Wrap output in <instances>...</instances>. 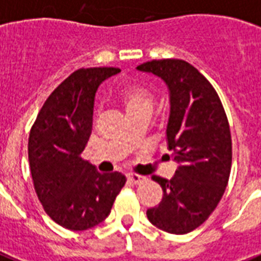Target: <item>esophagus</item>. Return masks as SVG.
<instances>
[{"label": "esophagus", "instance_id": "34e87169", "mask_svg": "<svg viewBox=\"0 0 261 261\" xmlns=\"http://www.w3.org/2000/svg\"><path fill=\"white\" fill-rule=\"evenodd\" d=\"M145 179H147L145 177H143V175H139V174H135V173H129L128 174V181L130 184H135V185L144 182Z\"/></svg>", "mask_w": 261, "mask_h": 261}]
</instances>
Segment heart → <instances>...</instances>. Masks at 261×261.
I'll return each mask as SVG.
<instances>
[{"label": "heart", "mask_w": 261, "mask_h": 261, "mask_svg": "<svg viewBox=\"0 0 261 261\" xmlns=\"http://www.w3.org/2000/svg\"><path fill=\"white\" fill-rule=\"evenodd\" d=\"M118 98L130 117L139 114H151L155 105L152 92L141 86L125 87L120 91Z\"/></svg>", "instance_id": "obj_1"}]
</instances>
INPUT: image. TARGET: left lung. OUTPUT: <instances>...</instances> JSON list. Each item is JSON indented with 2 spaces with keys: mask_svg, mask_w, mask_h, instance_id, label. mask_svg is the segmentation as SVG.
I'll return each mask as SVG.
<instances>
[{
  "mask_svg": "<svg viewBox=\"0 0 261 261\" xmlns=\"http://www.w3.org/2000/svg\"><path fill=\"white\" fill-rule=\"evenodd\" d=\"M137 69L158 76L169 88L167 145L178 163L171 179L152 175L163 197L147 210V218L163 231L187 234L207 221L229 182V121L215 88L187 61L152 60Z\"/></svg>",
  "mask_w": 261,
  "mask_h": 261,
  "instance_id": "obj_1",
  "label": "left lung"
}]
</instances>
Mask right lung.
<instances>
[{
  "label": "right lung",
  "instance_id": "obj_1",
  "mask_svg": "<svg viewBox=\"0 0 261 261\" xmlns=\"http://www.w3.org/2000/svg\"><path fill=\"white\" fill-rule=\"evenodd\" d=\"M118 68L74 70L50 94L32 125L28 161L38 199L56 223L87 230L109 217L126 182L118 171L102 174L82 158L92 129L95 94Z\"/></svg>",
  "mask_w": 261,
  "mask_h": 261
}]
</instances>
